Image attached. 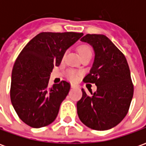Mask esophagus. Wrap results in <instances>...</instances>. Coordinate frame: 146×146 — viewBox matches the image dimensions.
<instances>
[{"label": "esophagus", "instance_id": "34e87169", "mask_svg": "<svg viewBox=\"0 0 146 146\" xmlns=\"http://www.w3.org/2000/svg\"><path fill=\"white\" fill-rule=\"evenodd\" d=\"M76 87H77V86L75 85V84H71V88H76Z\"/></svg>", "mask_w": 146, "mask_h": 146}]
</instances>
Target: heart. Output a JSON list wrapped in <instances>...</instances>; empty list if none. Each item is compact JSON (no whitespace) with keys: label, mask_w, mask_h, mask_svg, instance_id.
I'll use <instances>...</instances> for the list:
<instances>
[{"label":"heart","mask_w":146,"mask_h":146,"mask_svg":"<svg viewBox=\"0 0 146 146\" xmlns=\"http://www.w3.org/2000/svg\"><path fill=\"white\" fill-rule=\"evenodd\" d=\"M78 51L81 58L85 57V56H92V49L88 45H80L78 48ZM67 75L71 80H76L77 79V74L73 71H69Z\"/></svg>","instance_id":"b5f03b06"}]
</instances>
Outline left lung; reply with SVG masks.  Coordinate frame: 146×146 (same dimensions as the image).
<instances>
[{"label":"left lung","instance_id":"8db88e82","mask_svg":"<svg viewBox=\"0 0 146 146\" xmlns=\"http://www.w3.org/2000/svg\"><path fill=\"white\" fill-rule=\"evenodd\" d=\"M81 41L92 45L95 60L84 82L95 84L97 91L88 95L82 89L81 99L77 102V114L87 127L106 131L121 122L128 112L134 86L124 54L107 36L87 34Z\"/></svg>","mask_w":146,"mask_h":146}]
</instances>
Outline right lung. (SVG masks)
Segmentation results:
<instances>
[{
	"label": "right lung",
	"instance_id": "1",
	"mask_svg": "<svg viewBox=\"0 0 146 146\" xmlns=\"http://www.w3.org/2000/svg\"><path fill=\"white\" fill-rule=\"evenodd\" d=\"M82 33L43 32L34 36L15 60L11 73L10 96L19 117L34 128L49 125L57 116L61 103L70 92L62 80L48 86L54 66Z\"/></svg>",
	"mask_w": 146,
	"mask_h": 146
}]
</instances>
